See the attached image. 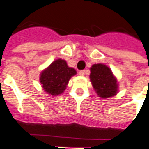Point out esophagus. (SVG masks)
<instances>
[{"mask_svg":"<svg viewBox=\"0 0 149 149\" xmlns=\"http://www.w3.org/2000/svg\"><path fill=\"white\" fill-rule=\"evenodd\" d=\"M85 72H86V70H81V71L79 72V74L81 75V76H84Z\"/></svg>","mask_w":149,"mask_h":149,"instance_id":"esophagus-1","label":"esophagus"}]
</instances>
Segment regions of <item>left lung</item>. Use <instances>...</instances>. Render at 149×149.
Instances as JSON below:
<instances>
[{
	"label": "left lung",
	"instance_id": "left-lung-1",
	"mask_svg": "<svg viewBox=\"0 0 149 149\" xmlns=\"http://www.w3.org/2000/svg\"><path fill=\"white\" fill-rule=\"evenodd\" d=\"M90 80L97 95L101 98L113 97L118 92V83L108 66L95 64L90 68Z\"/></svg>",
	"mask_w": 149,
	"mask_h": 149
}]
</instances>
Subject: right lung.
<instances>
[{
    "instance_id": "obj_1",
    "label": "right lung",
    "mask_w": 149,
    "mask_h": 149,
    "mask_svg": "<svg viewBox=\"0 0 149 149\" xmlns=\"http://www.w3.org/2000/svg\"><path fill=\"white\" fill-rule=\"evenodd\" d=\"M76 74L77 71L68 67L65 60L58 59L40 73V81L47 93L56 97L64 93L70 78Z\"/></svg>"
}]
</instances>
